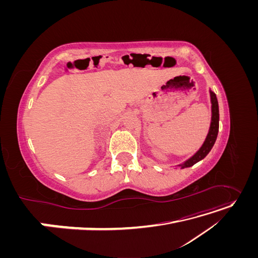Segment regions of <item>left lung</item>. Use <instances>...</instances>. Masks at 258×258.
<instances>
[{
    "label": "left lung",
    "instance_id": "1",
    "mask_svg": "<svg viewBox=\"0 0 258 258\" xmlns=\"http://www.w3.org/2000/svg\"><path fill=\"white\" fill-rule=\"evenodd\" d=\"M211 102H212V121H211V127H210L208 137L200 150L195 154L190 159L187 160L183 165V167H191L195 165V163H197L201 159H204L210 153V151L212 150V147L216 141L217 134H218V126H220V123H218V121H220V113H218V102H217L216 96L212 91H211Z\"/></svg>",
    "mask_w": 258,
    "mask_h": 258
}]
</instances>
